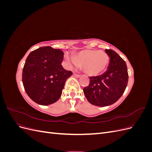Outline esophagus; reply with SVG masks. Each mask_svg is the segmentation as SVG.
<instances>
[{"mask_svg": "<svg viewBox=\"0 0 152 152\" xmlns=\"http://www.w3.org/2000/svg\"><path fill=\"white\" fill-rule=\"evenodd\" d=\"M73 75H74V76L76 77H80L81 76V75L77 74V73H73Z\"/></svg>", "mask_w": 152, "mask_h": 152, "instance_id": "34e87169", "label": "esophagus"}]
</instances>
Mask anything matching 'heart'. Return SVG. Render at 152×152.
Here are the masks:
<instances>
[{
  "mask_svg": "<svg viewBox=\"0 0 152 152\" xmlns=\"http://www.w3.org/2000/svg\"><path fill=\"white\" fill-rule=\"evenodd\" d=\"M64 58L68 66H83L84 71L90 75H97L103 72L110 62L108 55L102 50L86 49L78 53L75 57L65 54Z\"/></svg>",
  "mask_w": 152,
  "mask_h": 152,
  "instance_id": "heart-1",
  "label": "heart"
}]
</instances>
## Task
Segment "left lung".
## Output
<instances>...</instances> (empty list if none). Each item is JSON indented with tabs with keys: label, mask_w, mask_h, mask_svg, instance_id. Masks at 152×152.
I'll use <instances>...</instances> for the list:
<instances>
[{
	"label": "left lung",
	"mask_w": 152,
	"mask_h": 152,
	"mask_svg": "<svg viewBox=\"0 0 152 152\" xmlns=\"http://www.w3.org/2000/svg\"><path fill=\"white\" fill-rule=\"evenodd\" d=\"M110 58L108 70L99 76L89 77L90 83L83 91L88 102L98 107L115 103L127 85L128 72L125 61L112 49H105Z\"/></svg>",
	"instance_id": "obj_1"
}]
</instances>
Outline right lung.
<instances>
[{
	"label": "right lung",
	"instance_id": "1",
	"mask_svg": "<svg viewBox=\"0 0 152 152\" xmlns=\"http://www.w3.org/2000/svg\"><path fill=\"white\" fill-rule=\"evenodd\" d=\"M63 52L50 46L31 52L23 69L25 90L34 102L41 105L54 103L59 99L65 82L72 75L61 65Z\"/></svg>",
	"mask_w": 152,
	"mask_h": 152
}]
</instances>
